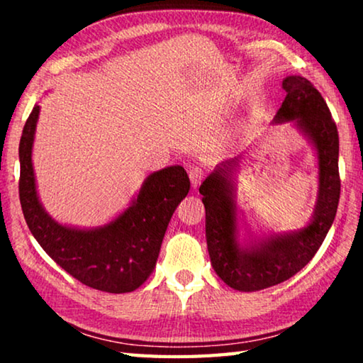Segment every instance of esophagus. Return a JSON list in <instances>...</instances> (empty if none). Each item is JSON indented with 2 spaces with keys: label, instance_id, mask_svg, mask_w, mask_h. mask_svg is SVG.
Wrapping results in <instances>:
<instances>
[{
  "label": "esophagus",
  "instance_id": "esophagus-1",
  "mask_svg": "<svg viewBox=\"0 0 363 363\" xmlns=\"http://www.w3.org/2000/svg\"><path fill=\"white\" fill-rule=\"evenodd\" d=\"M203 176H205V171L199 167H194L189 169V177H190V182H192L194 187H196L201 181H203Z\"/></svg>",
  "mask_w": 363,
  "mask_h": 363
}]
</instances>
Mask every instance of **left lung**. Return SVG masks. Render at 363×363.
Returning a JSON list of instances; mask_svg holds the SVG:
<instances>
[{
	"label": "left lung",
	"mask_w": 363,
	"mask_h": 363,
	"mask_svg": "<svg viewBox=\"0 0 363 363\" xmlns=\"http://www.w3.org/2000/svg\"><path fill=\"white\" fill-rule=\"evenodd\" d=\"M285 101L275 121H294L312 140L318 153V200L309 225L298 232L272 235L240 248L230 173L238 158L220 163L200 186L206 211V245L213 269L233 290L257 291L279 285L298 274L320 248L333 224L340 203L341 179L337 169L340 138L335 120L322 94L309 79L286 77L281 83Z\"/></svg>",
	"instance_id": "left-lung-1"
}]
</instances>
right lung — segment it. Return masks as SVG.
<instances>
[{"label": "right lung", "instance_id": "obj_1", "mask_svg": "<svg viewBox=\"0 0 363 363\" xmlns=\"http://www.w3.org/2000/svg\"><path fill=\"white\" fill-rule=\"evenodd\" d=\"M38 115L40 106H35L19 144V196L30 232L83 285L107 293L134 291L152 274L169 219L189 194L186 169L177 164L152 173L131 206L107 225L91 230L60 225L36 195L32 147Z\"/></svg>", "mask_w": 363, "mask_h": 363}]
</instances>
